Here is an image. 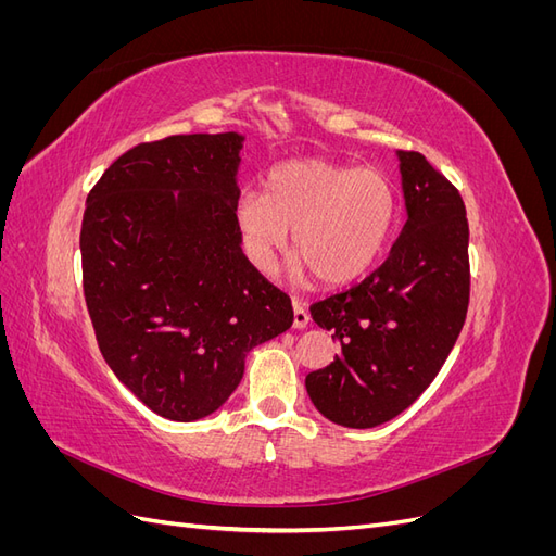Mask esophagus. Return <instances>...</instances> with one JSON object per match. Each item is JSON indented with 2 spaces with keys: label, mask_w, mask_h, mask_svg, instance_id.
<instances>
[{
  "label": "esophagus",
  "mask_w": 556,
  "mask_h": 556,
  "mask_svg": "<svg viewBox=\"0 0 556 556\" xmlns=\"http://www.w3.org/2000/svg\"><path fill=\"white\" fill-rule=\"evenodd\" d=\"M292 308H294V319H292V325H294V329H304L308 323H311V315H308V311H306V306L301 304V301H292Z\"/></svg>",
  "instance_id": "1"
}]
</instances>
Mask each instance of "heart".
<instances>
[{
    "mask_svg": "<svg viewBox=\"0 0 556 556\" xmlns=\"http://www.w3.org/2000/svg\"><path fill=\"white\" fill-rule=\"evenodd\" d=\"M396 223V197L378 169L327 160L285 162L266 194L237 199V225L250 262L271 271L292 227L294 250L325 285L359 278L380 257Z\"/></svg>",
    "mask_w": 556,
    "mask_h": 556,
    "instance_id": "b5f03b06",
    "label": "heart"
}]
</instances>
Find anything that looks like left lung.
Here are the masks:
<instances>
[{
    "label": "left lung",
    "instance_id": "left-lung-1",
    "mask_svg": "<svg viewBox=\"0 0 556 556\" xmlns=\"http://www.w3.org/2000/svg\"><path fill=\"white\" fill-rule=\"evenodd\" d=\"M408 220L390 255L355 288L311 306L339 357L306 376L315 408L350 429L378 427L439 376L470 294L468 220L459 190L422 153L399 150Z\"/></svg>",
    "mask_w": 556,
    "mask_h": 556
}]
</instances>
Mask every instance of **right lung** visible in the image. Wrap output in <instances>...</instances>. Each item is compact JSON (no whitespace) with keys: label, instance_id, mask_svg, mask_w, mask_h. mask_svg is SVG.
Returning <instances> with one entry per match:
<instances>
[{"label":"right lung","instance_id":"right-lung-1","mask_svg":"<svg viewBox=\"0 0 556 556\" xmlns=\"http://www.w3.org/2000/svg\"><path fill=\"white\" fill-rule=\"evenodd\" d=\"M241 148L237 131L134 146L83 213V294L97 345L115 378L174 422L220 408L248 352L294 319L290 296L241 250Z\"/></svg>","mask_w":556,"mask_h":556}]
</instances>
